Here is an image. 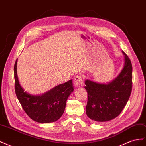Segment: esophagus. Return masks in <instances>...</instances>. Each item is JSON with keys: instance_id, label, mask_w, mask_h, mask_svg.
Instances as JSON below:
<instances>
[{"instance_id": "obj_1", "label": "esophagus", "mask_w": 146, "mask_h": 146, "mask_svg": "<svg viewBox=\"0 0 146 146\" xmlns=\"http://www.w3.org/2000/svg\"><path fill=\"white\" fill-rule=\"evenodd\" d=\"M74 84L76 87H79L82 85L83 80L80 76H77L74 78Z\"/></svg>"}]
</instances>
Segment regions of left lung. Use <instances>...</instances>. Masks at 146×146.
Here are the masks:
<instances>
[{
  "label": "left lung",
  "mask_w": 146,
  "mask_h": 146,
  "mask_svg": "<svg viewBox=\"0 0 146 146\" xmlns=\"http://www.w3.org/2000/svg\"><path fill=\"white\" fill-rule=\"evenodd\" d=\"M124 55V64L118 76L107 83L85 81L88 92L86 113L97 122H107L116 118L126 105L132 89V65Z\"/></svg>",
  "instance_id": "1"
}]
</instances>
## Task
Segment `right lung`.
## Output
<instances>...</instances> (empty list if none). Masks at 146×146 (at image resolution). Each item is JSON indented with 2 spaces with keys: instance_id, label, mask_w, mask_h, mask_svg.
<instances>
[{
  "instance_id": "1",
  "label": "right lung",
  "mask_w": 146,
  "mask_h": 146,
  "mask_svg": "<svg viewBox=\"0 0 146 146\" xmlns=\"http://www.w3.org/2000/svg\"><path fill=\"white\" fill-rule=\"evenodd\" d=\"M16 60L15 67V92L22 107L35 122L50 123L56 121L64 111L66 101L74 91L72 79L60 84L42 94L33 95L24 91L17 74Z\"/></svg>"
}]
</instances>
